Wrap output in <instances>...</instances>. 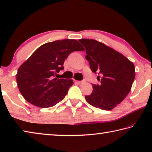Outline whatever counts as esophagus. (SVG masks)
I'll list each match as a JSON object with an SVG mask.
<instances>
[{"label": "esophagus", "instance_id": "esophagus-1", "mask_svg": "<svg viewBox=\"0 0 152 152\" xmlns=\"http://www.w3.org/2000/svg\"><path fill=\"white\" fill-rule=\"evenodd\" d=\"M79 84H83L86 83V81L85 80H82V81H77Z\"/></svg>", "mask_w": 152, "mask_h": 152}]
</instances>
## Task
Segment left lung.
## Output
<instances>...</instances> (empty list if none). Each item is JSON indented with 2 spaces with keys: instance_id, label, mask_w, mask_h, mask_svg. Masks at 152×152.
Returning a JSON list of instances; mask_svg holds the SVG:
<instances>
[{
  "instance_id": "1",
  "label": "left lung",
  "mask_w": 152,
  "mask_h": 152,
  "mask_svg": "<svg viewBox=\"0 0 152 152\" xmlns=\"http://www.w3.org/2000/svg\"><path fill=\"white\" fill-rule=\"evenodd\" d=\"M86 48L91 71L98 73L99 84H92V94L85 96L91 105L111 110L129 93L135 78L134 65L126 57L94 39L79 40Z\"/></svg>"
}]
</instances>
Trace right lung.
Here are the masks:
<instances>
[{
  "label": "right lung",
  "instance_id": "1",
  "mask_svg": "<svg viewBox=\"0 0 152 152\" xmlns=\"http://www.w3.org/2000/svg\"><path fill=\"white\" fill-rule=\"evenodd\" d=\"M75 39L49 42L39 47L18 69L16 80L23 97L34 105L51 107L64 99L72 79H58L64 60L75 51H83Z\"/></svg>",
  "mask_w": 152,
  "mask_h": 152
}]
</instances>
